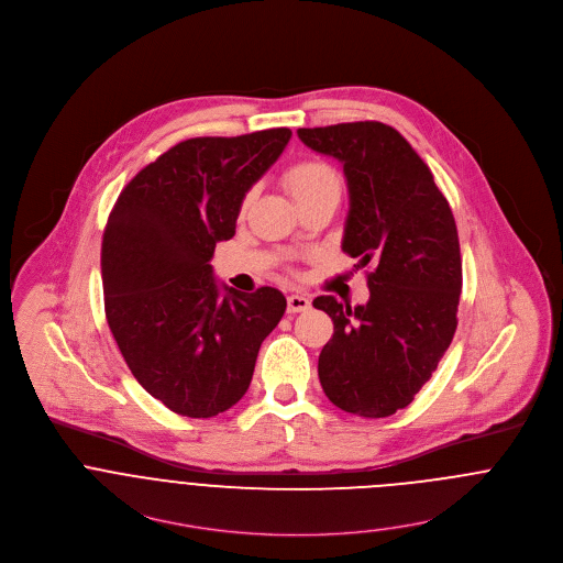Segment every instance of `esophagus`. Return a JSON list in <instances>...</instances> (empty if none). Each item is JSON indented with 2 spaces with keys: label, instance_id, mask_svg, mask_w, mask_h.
Segmentation results:
<instances>
[{
  "label": "esophagus",
  "instance_id": "obj_1",
  "mask_svg": "<svg viewBox=\"0 0 563 563\" xmlns=\"http://www.w3.org/2000/svg\"><path fill=\"white\" fill-rule=\"evenodd\" d=\"M311 307V301L303 297V295H290L288 297V313H299V311H307Z\"/></svg>",
  "mask_w": 563,
  "mask_h": 563
}]
</instances>
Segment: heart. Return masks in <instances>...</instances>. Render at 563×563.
Wrapping results in <instances>:
<instances>
[{
    "label": "heart",
    "instance_id": "1",
    "mask_svg": "<svg viewBox=\"0 0 563 563\" xmlns=\"http://www.w3.org/2000/svg\"><path fill=\"white\" fill-rule=\"evenodd\" d=\"M284 187L290 191L295 202L301 205L313 196H320V194H327V191H340V176L329 163L311 158V161H301V163L286 169ZM252 200H254V194L250 191L243 198L241 210H247Z\"/></svg>",
    "mask_w": 563,
    "mask_h": 563
}]
</instances>
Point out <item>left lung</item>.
Masks as SVG:
<instances>
[{"label":"left lung","instance_id":"left-lung-1","mask_svg":"<svg viewBox=\"0 0 563 563\" xmlns=\"http://www.w3.org/2000/svg\"><path fill=\"white\" fill-rule=\"evenodd\" d=\"M307 148L344 165L351 210L342 250L367 273L369 301L318 297L333 338L318 376L338 409L389 417L409 407L450 349L462 290L459 230L430 167L383 122L299 129Z\"/></svg>","mask_w":563,"mask_h":563}]
</instances>
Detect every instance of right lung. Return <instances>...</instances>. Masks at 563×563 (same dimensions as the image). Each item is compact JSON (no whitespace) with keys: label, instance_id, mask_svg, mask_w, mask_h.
Returning <instances> with one entry per match:
<instances>
[{"label":"right lung","instance_id":"add662e5","mask_svg":"<svg viewBox=\"0 0 563 563\" xmlns=\"http://www.w3.org/2000/svg\"><path fill=\"white\" fill-rule=\"evenodd\" d=\"M290 129L194 137L146 165L102 234L104 316L137 383L165 407L206 419L250 389L257 351L286 311L271 286L241 295L208 264L236 232L245 194L279 158Z\"/></svg>","mask_w":563,"mask_h":563}]
</instances>
